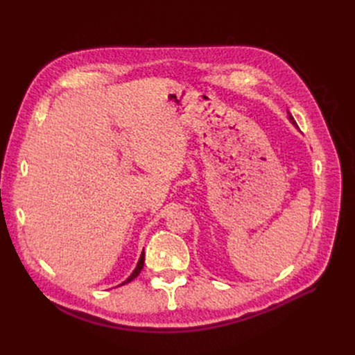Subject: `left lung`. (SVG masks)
Listing matches in <instances>:
<instances>
[{"mask_svg":"<svg viewBox=\"0 0 355 355\" xmlns=\"http://www.w3.org/2000/svg\"><path fill=\"white\" fill-rule=\"evenodd\" d=\"M287 115H288V120H290V123H292L293 125H296V121H295V118L292 116V114H290V112L287 111Z\"/></svg>","mask_w":355,"mask_h":355,"instance_id":"obj_1","label":"left lung"}]
</instances>
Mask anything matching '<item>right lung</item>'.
Returning <instances> with one entry per match:
<instances>
[{
    "label": "right lung",
    "mask_w": 355,
    "mask_h": 355,
    "mask_svg": "<svg viewBox=\"0 0 355 355\" xmlns=\"http://www.w3.org/2000/svg\"><path fill=\"white\" fill-rule=\"evenodd\" d=\"M144 262H145V253L142 252V254H141V257H139V262H137V265H136V268H135V271L130 274V277L127 278V280L124 282V283H121L120 286H123V284H125V283H130L132 280H135V278L141 274V271H142V268H144Z\"/></svg>",
    "instance_id": "add662e5"
}]
</instances>
